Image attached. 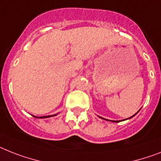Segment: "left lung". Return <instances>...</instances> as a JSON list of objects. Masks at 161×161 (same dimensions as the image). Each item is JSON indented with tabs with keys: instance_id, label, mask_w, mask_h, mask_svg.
<instances>
[{
	"instance_id": "obj_1",
	"label": "left lung",
	"mask_w": 161,
	"mask_h": 161,
	"mask_svg": "<svg viewBox=\"0 0 161 161\" xmlns=\"http://www.w3.org/2000/svg\"><path fill=\"white\" fill-rule=\"evenodd\" d=\"M138 112H139V111H138ZM137 112V113H138ZM137 113H136V114H137ZM136 114H135L133 115V116H131V117H130V118H128V119H123V120H119V121H114V120H108V119H103V118H102V117H100V116H99V118H100V119H104V120H107V121H111V122H113V123H119V122H122V121H124V120H127V119H131V118H132V117H134L135 116V115H136Z\"/></svg>"
}]
</instances>
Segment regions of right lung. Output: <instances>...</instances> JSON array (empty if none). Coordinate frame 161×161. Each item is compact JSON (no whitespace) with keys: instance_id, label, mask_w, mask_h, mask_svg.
Wrapping results in <instances>:
<instances>
[{"instance_id":"add662e5","label":"right lung","mask_w":161,"mask_h":161,"mask_svg":"<svg viewBox=\"0 0 161 161\" xmlns=\"http://www.w3.org/2000/svg\"><path fill=\"white\" fill-rule=\"evenodd\" d=\"M57 114H54V115H48V116H42V117H37V116H33L34 117V118H36V119H46V118H50V117H53V116H56Z\"/></svg>"}]
</instances>
